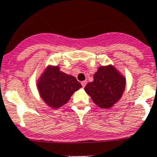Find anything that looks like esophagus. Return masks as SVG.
Returning <instances> with one entry per match:
<instances>
[{"label":"esophagus","mask_w":157,"mask_h":157,"mask_svg":"<svg viewBox=\"0 0 157 157\" xmlns=\"http://www.w3.org/2000/svg\"><path fill=\"white\" fill-rule=\"evenodd\" d=\"M86 83H87L86 81H82V82H81V84H82V86L83 87H85L86 85Z\"/></svg>","instance_id":"obj_1"}]
</instances>
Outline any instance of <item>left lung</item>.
I'll use <instances>...</instances> for the list:
<instances>
[{
  "instance_id": "8db88e82",
  "label": "left lung",
  "mask_w": 157,
  "mask_h": 157,
  "mask_svg": "<svg viewBox=\"0 0 157 157\" xmlns=\"http://www.w3.org/2000/svg\"><path fill=\"white\" fill-rule=\"evenodd\" d=\"M126 88V78L113 65L101 66L94 75V81L85 86V91L96 105L110 109L121 99Z\"/></svg>"
}]
</instances>
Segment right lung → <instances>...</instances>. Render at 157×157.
Returning a JSON list of instances; mask_svg holds the SVG:
<instances>
[{
    "instance_id": "1",
    "label": "right lung",
    "mask_w": 157,
    "mask_h": 157,
    "mask_svg": "<svg viewBox=\"0 0 157 157\" xmlns=\"http://www.w3.org/2000/svg\"><path fill=\"white\" fill-rule=\"evenodd\" d=\"M37 87L43 101L48 107L57 109L67 103L82 85L75 77L59 71L58 65H48L38 78Z\"/></svg>"
}]
</instances>
